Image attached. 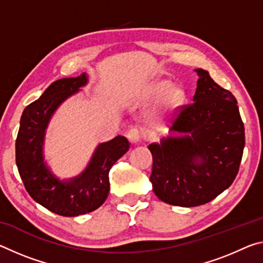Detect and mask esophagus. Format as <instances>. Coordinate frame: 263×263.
Segmentation results:
<instances>
[{
  "label": "esophagus",
  "mask_w": 263,
  "mask_h": 263,
  "mask_svg": "<svg viewBox=\"0 0 263 263\" xmlns=\"http://www.w3.org/2000/svg\"><path fill=\"white\" fill-rule=\"evenodd\" d=\"M127 139L130 140L132 144H138V142L140 141L141 139V135L139 130H137V128H132L127 132Z\"/></svg>",
  "instance_id": "34e87169"
}]
</instances>
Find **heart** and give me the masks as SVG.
I'll use <instances>...</instances> for the list:
<instances>
[{
  "instance_id": "heart-1",
  "label": "heart",
  "mask_w": 263,
  "mask_h": 263,
  "mask_svg": "<svg viewBox=\"0 0 263 263\" xmlns=\"http://www.w3.org/2000/svg\"><path fill=\"white\" fill-rule=\"evenodd\" d=\"M147 97L151 100L159 99L158 106L146 117L148 125L158 126L168 117L169 115L176 112L185 100V92L183 89L167 79H160L149 84L147 88Z\"/></svg>"
}]
</instances>
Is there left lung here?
<instances>
[{
  "label": "left lung",
  "instance_id": "obj_1",
  "mask_svg": "<svg viewBox=\"0 0 263 263\" xmlns=\"http://www.w3.org/2000/svg\"><path fill=\"white\" fill-rule=\"evenodd\" d=\"M198 75L193 103L182 106L171 136L148 145L153 157L149 181L167 204L203 205L233 183L245 147V127L237 100L211 79Z\"/></svg>",
  "mask_w": 263,
  "mask_h": 263
}]
</instances>
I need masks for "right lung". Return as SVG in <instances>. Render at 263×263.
I'll return each mask as SVG.
<instances>
[{
    "mask_svg": "<svg viewBox=\"0 0 263 263\" xmlns=\"http://www.w3.org/2000/svg\"><path fill=\"white\" fill-rule=\"evenodd\" d=\"M88 83V75L65 78L53 82L37 101L29 104L21 117L16 139V164L29 195L35 202L59 216L75 217L91 212L109 195V172L130 148L123 136L102 142L84 171L60 180L44 157L46 128L57 109Z\"/></svg>",
    "mask_w": 263,
    "mask_h": 263,
    "instance_id": "1",
    "label": "right lung"
}]
</instances>
